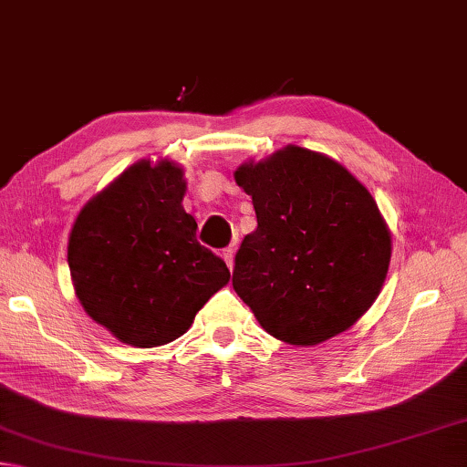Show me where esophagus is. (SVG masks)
I'll return each instance as SVG.
<instances>
[{"instance_id": "34e87169", "label": "esophagus", "mask_w": 467, "mask_h": 467, "mask_svg": "<svg viewBox=\"0 0 467 467\" xmlns=\"http://www.w3.org/2000/svg\"><path fill=\"white\" fill-rule=\"evenodd\" d=\"M222 258L225 260V264H227V268H234V250L232 248H225L223 252H222Z\"/></svg>"}]
</instances>
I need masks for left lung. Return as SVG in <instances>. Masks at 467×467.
<instances>
[{
	"mask_svg": "<svg viewBox=\"0 0 467 467\" xmlns=\"http://www.w3.org/2000/svg\"><path fill=\"white\" fill-rule=\"evenodd\" d=\"M258 227L235 254L234 288L272 337L315 346L349 329L380 293L390 234L376 201L331 158L288 146L242 164Z\"/></svg>",
	"mask_w": 467,
	"mask_h": 467,
	"instance_id": "1",
	"label": "left lung"
}]
</instances>
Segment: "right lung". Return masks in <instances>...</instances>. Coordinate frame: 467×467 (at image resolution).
Listing matches in <instances>:
<instances>
[{"instance_id":"1","label":"right lung","mask_w":467,"mask_h":467,"mask_svg":"<svg viewBox=\"0 0 467 467\" xmlns=\"http://www.w3.org/2000/svg\"><path fill=\"white\" fill-rule=\"evenodd\" d=\"M187 184L169 161H142L87 203L68 237V268L83 309L119 341L156 348L181 337L230 280L197 242L182 209Z\"/></svg>"}]
</instances>
